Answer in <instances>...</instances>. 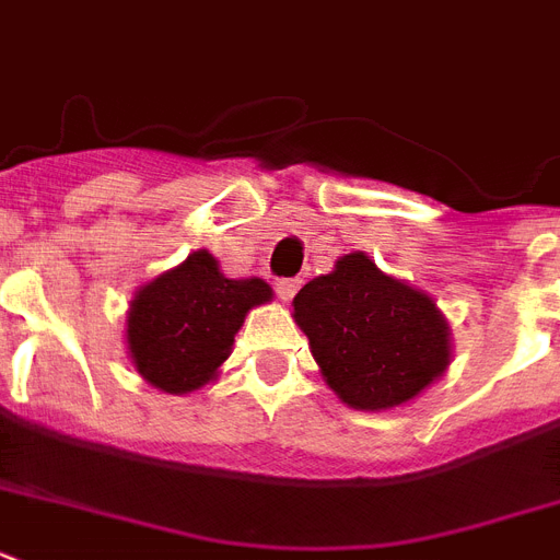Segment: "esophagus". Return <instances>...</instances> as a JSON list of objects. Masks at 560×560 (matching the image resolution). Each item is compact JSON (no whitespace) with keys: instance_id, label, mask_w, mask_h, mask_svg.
<instances>
[{"instance_id":"obj_1","label":"esophagus","mask_w":560,"mask_h":560,"mask_svg":"<svg viewBox=\"0 0 560 560\" xmlns=\"http://www.w3.org/2000/svg\"><path fill=\"white\" fill-rule=\"evenodd\" d=\"M299 288H302V281H299V279H279V281H276V290H279V296L284 299V302H290V299L296 296Z\"/></svg>"}]
</instances>
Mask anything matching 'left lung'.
Instances as JSON below:
<instances>
[{
	"label": "left lung",
	"mask_w": 560,
	"mask_h": 560,
	"mask_svg": "<svg viewBox=\"0 0 560 560\" xmlns=\"http://www.w3.org/2000/svg\"><path fill=\"white\" fill-rule=\"evenodd\" d=\"M325 383L354 409L407 404L451 366V328L435 302L377 270L366 253L342 255L293 299Z\"/></svg>",
	"instance_id": "8db88e82"
}]
</instances>
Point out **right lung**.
<instances>
[{"mask_svg": "<svg viewBox=\"0 0 560 560\" xmlns=\"http://www.w3.org/2000/svg\"><path fill=\"white\" fill-rule=\"evenodd\" d=\"M272 299L264 279H226L209 249L162 272L130 302L127 349L136 372L171 395H188L218 377L237 328Z\"/></svg>", "mask_w": 560, "mask_h": 560, "instance_id": "add662e5", "label": "right lung"}]
</instances>
